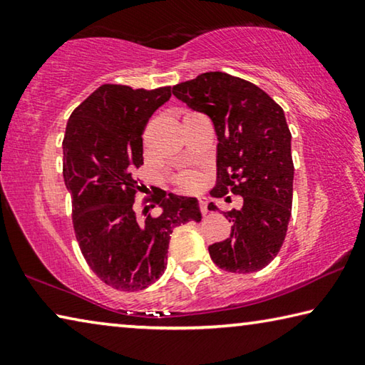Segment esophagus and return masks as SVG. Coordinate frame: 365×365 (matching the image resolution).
Masks as SVG:
<instances>
[{"instance_id":"1","label":"esophagus","mask_w":365,"mask_h":365,"mask_svg":"<svg viewBox=\"0 0 365 365\" xmlns=\"http://www.w3.org/2000/svg\"><path fill=\"white\" fill-rule=\"evenodd\" d=\"M200 209H201V212L202 214H207L209 211H207V201L205 200V197H202V200H200Z\"/></svg>"}]
</instances>
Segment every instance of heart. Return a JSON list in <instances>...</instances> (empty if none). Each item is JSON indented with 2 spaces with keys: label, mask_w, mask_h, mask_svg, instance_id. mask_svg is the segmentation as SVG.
Listing matches in <instances>:
<instances>
[{
  "label": "heart",
  "mask_w": 365,
  "mask_h": 365,
  "mask_svg": "<svg viewBox=\"0 0 365 365\" xmlns=\"http://www.w3.org/2000/svg\"><path fill=\"white\" fill-rule=\"evenodd\" d=\"M175 183L178 185V188L183 191H193L200 187L201 178L196 174V172L187 170V172H180V174L175 177Z\"/></svg>",
  "instance_id": "heart-1"
}]
</instances>
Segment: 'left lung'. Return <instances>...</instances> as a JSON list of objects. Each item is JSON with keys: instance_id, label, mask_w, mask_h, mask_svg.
<instances>
[{"instance_id": "8db88e82", "label": "left lung", "mask_w": 365, "mask_h": 365, "mask_svg": "<svg viewBox=\"0 0 365 365\" xmlns=\"http://www.w3.org/2000/svg\"><path fill=\"white\" fill-rule=\"evenodd\" d=\"M172 93L214 123L217 182L211 195L243 197L242 209L224 212L232 233L209 246L211 259L233 274L264 269L279 255L292 217L294 165L285 113L259 86L225 72L201 73ZM207 207L217 211L214 202Z\"/></svg>"}]
</instances>
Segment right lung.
<instances>
[{
	"mask_svg": "<svg viewBox=\"0 0 365 365\" xmlns=\"http://www.w3.org/2000/svg\"><path fill=\"white\" fill-rule=\"evenodd\" d=\"M170 96V86L133 90L106 83L67 120L63 175L80 251L100 280L120 292H138L156 282L168 264L172 230L201 220L196 197L165 191L145 201L143 219L135 212L141 135ZM156 204L161 214L153 218L147 211Z\"/></svg>",
	"mask_w": 365,
	"mask_h": 365,
	"instance_id": "obj_1",
	"label": "right lung"
}]
</instances>
